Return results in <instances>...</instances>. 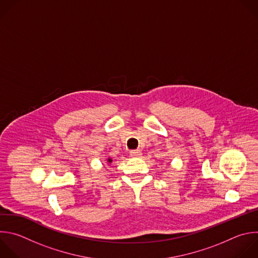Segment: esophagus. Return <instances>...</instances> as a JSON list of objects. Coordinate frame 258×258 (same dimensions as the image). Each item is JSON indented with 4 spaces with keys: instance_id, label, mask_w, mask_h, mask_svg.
<instances>
[{
    "instance_id": "obj_1",
    "label": "esophagus",
    "mask_w": 258,
    "mask_h": 258,
    "mask_svg": "<svg viewBox=\"0 0 258 258\" xmlns=\"http://www.w3.org/2000/svg\"><path fill=\"white\" fill-rule=\"evenodd\" d=\"M130 155H131V157H133V158H136V157H141V155H142V152H141L140 150H133V151H131Z\"/></svg>"
}]
</instances>
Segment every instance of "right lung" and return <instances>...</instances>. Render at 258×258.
<instances>
[{
  "label": "right lung",
  "mask_w": 258,
  "mask_h": 258,
  "mask_svg": "<svg viewBox=\"0 0 258 258\" xmlns=\"http://www.w3.org/2000/svg\"><path fill=\"white\" fill-rule=\"evenodd\" d=\"M106 162H107L108 164H111V163H112V159H111V158H108V159H106Z\"/></svg>",
  "instance_id": "right-lung-1"
}]
</instances>
